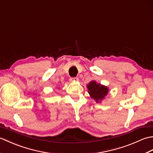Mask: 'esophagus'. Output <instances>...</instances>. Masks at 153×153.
<instances>
[{"instance_id": "1", "label": "esophagus", "mask_w": 153, "mask_h": 153, "mask_svg": "<svg viewBox=\"0 0 153 153\" xmlns=\"http://www.w3.org/2000/svg\"><path fill=\"white\" fill-rule=\"evenodd\" d=\"M70 80L71 81V82H77V81L79 80V78H78V77H71V78L70 79Z\"/></svg>"}]
</instances>
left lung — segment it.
<instances>
[{
    "label": "left lung",
    "instance_id": "obj_1",
    "mask_svg": "<svg viewBox=\"0 0 153 153\" xmlns=\"http://www.w3.org/2000/svg\"><path fill=\"white\" fill-rule=\"evenodd\" d=\"M87 87L89 89V93L91 97L95 99L97 102L105 98L108 91V89L106 87L100 85V83H97L94 81L90 82Z\"/></svg>",
    "mask_w": 153,
    "mask_h": 153
}]
</instances>
